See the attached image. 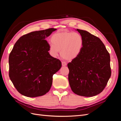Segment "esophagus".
<instances>
[{"instance_id":"esophagus-1","label":"esophagus","mask_w":121,"mask_h":121,"mask_svg":"<svg viewBox=\"0 0 121 121\" xmlns=\"http://www.w3.org/2000/svg\"><path fill=\"white\" fill-rule=\"evenodd\" d=\"M61 64H62V65H63V66H65V65H67V63L65 61H62Z\"/></svg>"}]
</instances>
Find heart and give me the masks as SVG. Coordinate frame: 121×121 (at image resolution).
<instances>
[{"label": "heart", "instance_id": "b5f03b06", "mask_svg": "<svg viewBox=\"0 0 121 121\" xmlns=\"http://www.w3.org/2000/svg\"><path fill=\"white\" fill-rule=\"evenodd\" d=\"M49 50L53 56H56L60 50L61 57L72 60L78 57L84 45V39L78 33L64 31L57 32L51 38Z\"/></svg>", "mask_w": 121, "mask_h": 121}]
</instances>
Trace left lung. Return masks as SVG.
Instances as JSON below:
<instances>
[{"mask_svg":"<svg viewBox=\"0 0 121 121\" xmlns=\"http://www.w3.org/2000/svg\"><path fill=\"white\" fill-rule=\"evenodd\" d=\"M77 30L84 39V45L78 56L68 64L69 84L75 94L92 97L104 90L111 77L110 56L98 37Z\"/></svg>","mask_w":121,"mask_h":121,"instance_id":"8db88e82","label":"left lung"}]
</instances>
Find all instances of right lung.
Segmentation results:
<instances>
[{
	"label": "right lung",
	"instance_id": "obj_1",
	"mask_svg": "<svg viewBox=\"0 0 121 121\" xmlns=\"http://www.w3.org/2000/svg\"><path fill=\"white\" fill-rule=\"evenodd\" d=\"M56 29L34 31L21 37L9 56V77L18 92L24 96H42L49 91L52 76L61 61L49 54L45 40Z\"/></svg>",
	"mask_w": 121,
	"mask_h": 121
}]
</instances>
